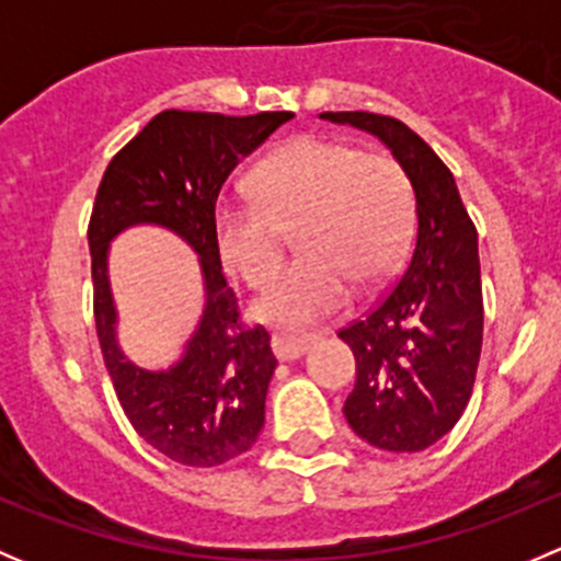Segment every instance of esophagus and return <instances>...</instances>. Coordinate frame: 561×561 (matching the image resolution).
I'll use <instances>...</instances> for the list:
<instances>
[{"mask_svg":"<svg viewBox=\"0 0 561 561\" xmlns=\"http://www.w3.org/2000/svg\"><path fill=\"white\" fill-rule=\"evenodd\" d=\"M314 344L312 333H274L271 336V347H274L279 360H296L307 353Z\"/></svg>","mask_w":561,"mask_h":561,"instance_id":"1","label":"esophagus"}]
</instances>
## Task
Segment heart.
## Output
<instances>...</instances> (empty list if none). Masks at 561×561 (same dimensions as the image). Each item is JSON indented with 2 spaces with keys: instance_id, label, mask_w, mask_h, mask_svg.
Segmentation results:
<instances>
[{
  "instance_id": "b5f03b06",
  "label": "heart",
  "mask_w": 561,
  "mask_h": 561,
  "mask_svg": "<svg viewBox=\"0 0 561 561\" xmlns=\"http://www.w3.org/2000/svg\"><path fill=\"white\" fill-rule=\"evenodd\" d=\"M254 197L214 208V244L249 287H265L279 271L285 230L298 228L304 257L254 304L263 320L279 325L336 312L350 298V282L386 279L415 230V192L404 165L344 140H293L257 168Z\"/></svg>"
}]
</instances>
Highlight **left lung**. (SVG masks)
Listing matches in <instances>:
<instances>
[{"mask_svg":"<svg viewBox=\"0 0 561 561\" xmlns=\"http://www.w3.org/2000/svg\"><path fill=\"white\" fill-rule=\"evenodd\" d=\"M377 135L415 190L410 257L386 296L339 331L355 355L344 401L350 428L390 454H417L456 426L472 396L483 347L478 230L432 146L393 116L320 113Z\"/></svg>","mask_w":561,"mask_h":561,"instance_id":"1","label":"left lung"}]
</instances>
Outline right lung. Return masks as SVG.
I'll return each mask as SVG.
<instances>
[{"mask_svg":"<svg viewBox=\"0 0 561 561\" xmlns=\"http://www.w3.org/2000/svg\"><path fill=\"white\" fill-rule=\"evenodd\" d=\"M296 113L222 116L162 111L107 162L89 219L94 325L113 390L135 432L184 467H219L247 454L265 423L276 358L263 325H247L214 244V208L233 168ZM129 224H162L202 254L207 309L185 358L146 373L115 344L106 244Z\"/></svg>","mask_w":561,"mask_h":561,"instance_id":"1","label":"right lung"}]
</instances>
